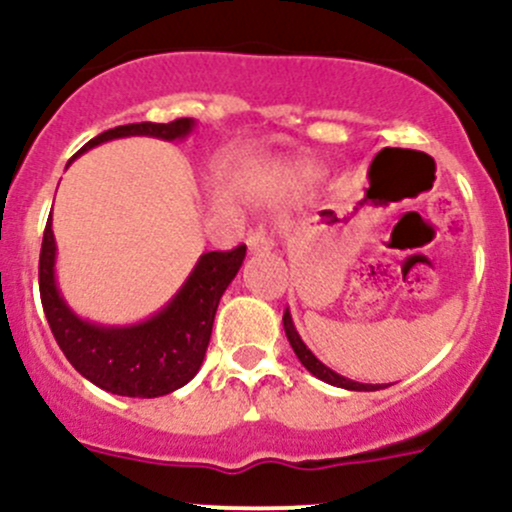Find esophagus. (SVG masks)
Listing matches in <instances>:
<instances>
[{
  "label": "esophagus",
  "mask_w": 512,
  "mask_h": 512,
  "mask_svg": "<svg viewBox=\"0 0 512 512\" xmlns=\"http://www.w3.org/2000/svg\"><path fill=\"white\" fill-rule=\"evenodd\" d=\"M247 250L250 252H267L269 247H272V243H269V238H267V233L262 228H255V230H250V235H247Z\"/></svg>",
  "instance_id": "34e87169"
}]
</instances>
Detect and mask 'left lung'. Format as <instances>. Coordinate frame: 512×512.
I'll return each instance as SVG.
<instances>
[{"label":"left lung","instance_id":"left-lung-1","mask_svg":"<svg viewBox=\"0 0 512 512\" xmlns=\"http://www.w3.org/2000/svg\"><path fill=\"white\" fill-rule=\"evenodd\" d=\"M282 323H284V333H286V338H289V345H291V350H294V355L299 357V362L303 364V367H306L313 376H318L320 381H325V384H330V386H338V389H347V391H376V389H384V384H362V381H352V379H347V376L333 372V369H330V367H325V364L320 362V359L313 355L311 350H308L306 342L301 340L299 330H296L294 320H291L289 308H286V311H284Z\"/></svg>","mask_w":512,"mask_h":512}]
</instances>
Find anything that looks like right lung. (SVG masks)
I'll return each mask as SVG.
<instances>
[{"label": "right lung", "instance_id": "obj_1", "mask_svg": "<svg viewBox=\"0 0 512 512\" xmlns=\"http://www.w3.org/2000/svg\"><path fill=\"white\" fill-rule=\"evenodd\" d=\"M194 128V119L128 123L99 133L77 155L109 140L131 136L174 143L187 138ZM245 250L247 247L240 245L230 252H204L177 294L153 316L131 325H101L77 316L60 294L55 277L58 245L53 235V216H48L38 265L43 311L60 350L94 386L128 398L165 396L189 384L204 364L218 301L243 267Z\"/></svg>", "mask_w": 512, "mask_h": 512}]
</instances>
